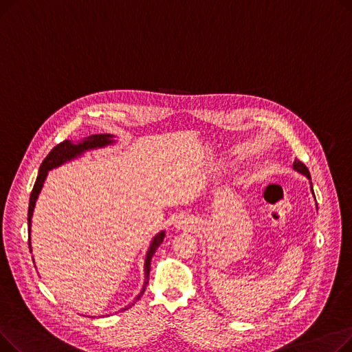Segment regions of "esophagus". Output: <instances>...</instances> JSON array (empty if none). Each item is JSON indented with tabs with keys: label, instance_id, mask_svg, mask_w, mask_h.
I'll use <instances>...</instances> for the list:
<instances>
[{
	"label": "esophagus",
	"instance_id": "34e87169",
	"mask_svg": "<svg viewBox=\"0 0 352 352\" xmlns=\"http://www.w3.org/2000/svg\"><path fill=\"white\" fill-rule=\"evenodd\" d=\"M192 224H194L192 218L187 217V215H179L175 219V227L181 228V230H188L190 227H192Z\"/></svg>",
	"mask_w": 352,
	"mask_h": 352
}]
</instances>
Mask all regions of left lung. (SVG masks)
I'll use <instances>...</instances> for the list:
<instances>
[{
    "instance_id": "8db88e82",
    "label": "left lung",
    "mask_w": 352,
    "mask_h": 352,
    "mask_svg": "<svg viewBox=\"0 0 352 352\" xmlns=\"http://www.w3.org/2000/svg\"><path fill=\"white\" fill-rule=\"evenodd\" d=\"M294 168L297 170V171H300L301 174H304L307 178H309V179H311V177H309V171H308V168L305 166V164H304V162H301L298 158H295V160H294ZM311 190H312V187H311ZM312 194H314V191H312Z\"/></svg>"
}]
</instances>
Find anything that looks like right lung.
Listing matches in <instances>:
<instances>
[{
	"label": "right lung",
	"instance_id": "add662e5",
	"mask_svg": "<svg viewBox=\"0 0 352 352\" xmlns=\"http://www.w3.org/2000/svg\"><path fill=\"white\" fill-rule=\"evenodd\" d=\"M111 138H113V135H109V134H98V135H91V137H88L87 140H84V141H81V142H78V144H72L71 141L65 140V141L60 142L58 145H55V146L52 148V150L48 153V155L44 158V161H43V164H41V166H40L38 177H36V181H35V184H34V188H32V192H31V197H30V207H28V231L31 230V217H32V211H34V207H35V201H36V198H38V194H40V191H41V188H43V184H44V181H45V178H47L48 171L52 170V168H55V166H58V165L64 164L65 161H69V160H72L74 157H77V155L82 154V153L87 151V150H91V148H97V146H104V145H108V144H113L114 140H111ZM28 235H30V232H28ZM162 239H164V232L158 234V235L154 238V241L151 243L150 250H148V252H146V260H145V283H144V288H142V291H141V294H140V297L144 294L145 287H146V284H148V280H150L151 258H153V255L155 254L157 248L161 245ZM28 245H30V251H31L30 236H28ZM140 297H138V298H140ZM138 298H137V300H138ZM137 300H135V301H137ZM135 301H134L133 304H129L126 308H131V307L135 304ZM126 308H124V309H126Z\"/></svg>",
	"mask_w": 352,
	"mask_h": 352
}]
</instances>
